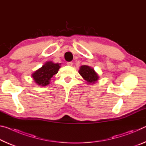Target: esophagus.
I'll list each match as a JSON object with an SVG mask.
<instances>
[{"mask_svg": "<svg viewBox=\"0 0 146 146\" xmlns=\"http://www.w3.org/2000/svg\"><path fill=\"white\" fill-rule=\"evenodd\" d=\"M67 65H68V66H72V65H73V62H68L67 63Z\"/></svg>", "mask_w": 146, "mask_h": 146, "instance_id": "obj_1", "label": "esophagus"}]
</instances>
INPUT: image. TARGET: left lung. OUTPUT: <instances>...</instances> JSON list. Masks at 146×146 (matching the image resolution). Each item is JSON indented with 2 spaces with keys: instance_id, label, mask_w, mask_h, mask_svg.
<instances>
[{
  "instance_id": "obj_1",
  "label": "left lung",
  "mask_w": 146,
  "mask_h": 146,
  "mask_svg": "<svg viewBox=\"0 0 146 146\" xmlns=\"http://www.w3.org/2000/svg\"><path fill=\"white\" fill-rule=\"evenodd\" d=\"M78 73L85 80L87 81L88 84H93L96 83L99 78L98 75L95 72L94 69L90 67L89 66L84 65L80 66Z\"/></svg>"
}]
</instances>
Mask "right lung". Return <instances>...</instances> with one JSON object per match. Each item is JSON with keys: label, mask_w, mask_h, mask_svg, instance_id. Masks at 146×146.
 <instances>
[{"label": "right lung", "mask_w": 146, "mask_h": 146, "mask_svg": "<svg viewBox=\"0 0 146 146\" xmlns=\"http://www.w3.org/2000/svg\"><path fill=\"white\" fill-rule=\"evenodd\" d=\"M60 64L47 62L38 70L32 74L35 82L40 86H46L50 83L51 78L58 73Z\"/></svg>", "instance_id": "1"}]
</instances>
